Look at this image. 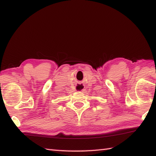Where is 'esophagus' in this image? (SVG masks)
Here are the masks:
<instances>
[{
  "mask_svg": "<svg viewBox=\"0 0 156 156\" xmlns=\"http://www.w3.org/2000/svg\"><path fill=\"white\" fill-rule=\"evenodd\" d=\"M84 89V85L82 83H78L76 85V91H82Z\"/></svg>",
  "mask_w": 156,
  "mask_h": 156,
  "instance_id": "34e87169",
  "label": "esophagus"
}]
</instances>
